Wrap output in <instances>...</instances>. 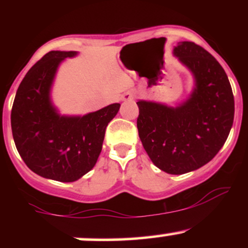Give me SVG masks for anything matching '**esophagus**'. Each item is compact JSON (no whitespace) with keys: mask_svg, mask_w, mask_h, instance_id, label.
Masks as SVG:
<instances>
[{"mask_svg":"<svg viewBox=\"0 0 248 248\" xmlns=\"http://www.w3.org/2000/svg\"><path fill=\"white\" fill-rule=\"evenodd\" d=\"M134 95H135V94H134L133 92H126L124 95H122L121 100L122 101H129V100H132V99L134 98Z\"/></svg>","mask_w":248,"mask_h":248,"instance_id":"1","label":"esophagus"}]
</instances>
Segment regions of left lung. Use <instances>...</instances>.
<instances>
[{
    "mask_svg": "<svg viewBox=\"0 0 248 248\" xmlns=\"http://www.w3.org/2000/svg\"><path fill=\"white\" fill-rule=\"evenodd\" d=\"M172 55L191 72V93L175 107L139 100L138 129L153 163L182 175L205 166L224 146L233 124L234 98L224 69L203 47L178 42Z\"/></svg>",
    "mask_w": 248,
    "mask_h": 248,
    "instance_id": "1",
    "label": "left lung"
}]
</instances>
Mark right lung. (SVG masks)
<instances>
[{
  "instance_id": "obj_1",
  "label": "right lung",
  "mask_w": 248,
  "mask_h": 248,
  "mask_svg": "<svg viewBox=\"0 0 248 248\" xmlns=\"http://www.w3.org/2000/svg\"><path fill=\"white\" fill-rule=\"evenodd\" d=\"M77 51H50L19 84L11 109V130L22 160L44 178L75 182L93 169L107 124L120 109L112 104L85 115H62L51 99L59 65Z\"/></svg>"
}]
</instances>
